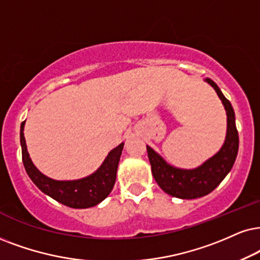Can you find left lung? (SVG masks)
Returning <instances> with one entry per match:
<instances>
[{"mask_svg": "<svg viewBox=\"0 0 260 260\" xmlns=\"http://www.w3.org/2000/svg\"><path fill=\"white\" fill-rule=\"evenodd\" d=\"M204 80L215 88L226 113L225 139L218 152L194 169H181L170 166L152 147L146 145L151 170L156 182L167 194L180 199H196L212 192L231 172L238 156L239 134L234 109L215 81L209 78Z\"/></svg>", "mask_w": 260, "mask_h": 260, "instance_id": "1", "label": "left lung"}]
</instances>
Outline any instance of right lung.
<instances>
[{
  "label": "right lung",
  "mask_w": 260,
  "mask_h": 260,
  "mask_svg": "<svg viewBox=\"0 0 260 260\" xmlns=\"http://www.w3.org/2000/svg\"><path fill=\"white\" fill-rule=\"evenodd\" d=\"M25 121L20 126V144L22 151V163L29 179L43 193L51 197L56 202L73 209H87L96 206L110 194L116 180L117 166L124 143H121L108 153L102 166L91 175L79 180L60 181L39 172L29 158L24 137Z\"/></svg>",
  "instance_id": "right-lung-1"
}]
</instances>
